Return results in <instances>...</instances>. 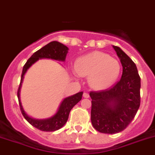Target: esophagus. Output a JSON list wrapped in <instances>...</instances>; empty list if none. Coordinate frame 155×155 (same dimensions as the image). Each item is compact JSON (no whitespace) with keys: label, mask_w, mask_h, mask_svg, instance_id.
I'll use <instances>...</instances> for the list:
<instances>
[{"label":"esophagus","mask_w":155,"mask_h":155,"mask_svg":"<svg viewBox=\"0 0 155 155\" xmlns=\"http://www.w3.org/2000/svg\"><path fill=\"white\" fill-rule=\"evenodd\" d=\"M89 97H90V95H89V94H87V93H84V94H83V97L88 98Z\"/></svg>","instance_id":"1"}]
</instances>
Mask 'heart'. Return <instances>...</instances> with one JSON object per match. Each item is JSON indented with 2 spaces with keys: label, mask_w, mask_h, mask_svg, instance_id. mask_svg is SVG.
<instances>
[{
  "label": "heart",
  "mask_w": 155,
  "mask_h": 155,
  "mask_svg": "<svg viewBox=\"0 0 155 155\" xmlns=\"http://www.w3.org/2000/svg\"><path fill=\"white\" fill-rule=\"evenodd\" d=\"M75 68L80 76H90L91 87L101 90L116 81L121 72V64L107 54L95 51L78 58Z\"/></svg>",
  "instance_id": "1"
}]
</instances>
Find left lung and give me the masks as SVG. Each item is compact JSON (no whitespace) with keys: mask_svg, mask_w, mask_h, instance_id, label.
Returning a JSON list of instances; mask_svg holds the SVG:
<instances>
[{"mask_svg":"<svg viewBox=\"0 0 155 155\" xmlns=\"http://www.w3.org/2000/svg\"><path fill=\"white\" fill-rule=\"evenodd\" d=\"M113 48L122 65L121 79L110 88L90 92L93 126L108 134L124 130L140 105V77L135 63L118 47Z\"/></svg>","mask_w":155,"mask_h":155,"instance_id":"1","label":"left lung"}]
</instances>
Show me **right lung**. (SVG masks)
Segmentation results:
<instances>
[{"label":"right lung","mask_w":155,"mask_h":155,"mask_svg":"<svg viewBox=\"0 0 155 155\" xmlns=\"http://www.w3.org/2000/svg\"><path fill=\"white\" fill-rule=\"evenodd\" d=\"M68 48L64 44L57 42V41H52V42L49 43L48 44L43 47L41 49L35 52L28 59L26 63L24 64L23 68H22L21 81H20L19 87H18V91H17V96H18V102H19L20 110H21V112L24 118L26 119V121L29 122V124H31L38 130H41V131L51 132L61 129L66 123L70 111L82 99L83 92H79L78 94H74L73 96L68 97L64 99V101L60 105L58 112L53 117L48 118V119H44V120H37V119H34V118H32L28 116L22 109V107H21V103H20L19 92L20 88H21V83L22 82V79H23V76L25 75L28 68L33 63L38 61L40 58H51L54 59V60H58V61H64L67 53H68Z\"/></svg>","instance_id":"right-lung-1"}]
</instances>
